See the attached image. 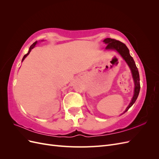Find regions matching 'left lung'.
I'll return each mask as SVG.
<instances>
[{
    "label": "left lung",
    "mask_w": 159,
    "mask_h": 159,
    "mask_svg": "<svg viewBox=\"0 0 159 159\" xmlns=\"http://www.w3.org/2000/svg\"><path fill=\"white\" fill-rule=\"evenodd\" d=\"M103 42L105 44H107V46H106V49L115 50H117L119 53L120 55L123 57V58L127 62V64L129 66V68L131 69L132 72V75L134 82V92L131 103H130L129 106L127 107L126 110L123 113H125L126 111H127L128 109L132 106L134 102H136L139 93V91H140L141 86L139 71L135 65V63H134L133 58L129 54V50L125 44L119 40L112 39V38H105Z\"/></svg>",
    "instance_id": "8db88e82"
}]
</instances>
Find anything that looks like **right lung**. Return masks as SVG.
<instances>
[{
	"label": "right lung",
	"instance_id": "right-lung-1",
	"mask_svg": "<svg viewBox=\"0 0 159 159\" xmlns=\"http://www.w3.org/2000/svg\"><path fill=\"white\" fill-rule=\"evenodd\" d=\"M36 43H37V41L36 42H34L33 43V44L30 46V48H29V51H28V52L27 53V54H25V56H24V57H23V58H22V61L24 60H25V57L28 55V54H30V51L32 50V49H33L34 48L35 46H36Z\"/></svg>",
	"mask_w": 159,
	"mask_h": 159
}]
</instances>
